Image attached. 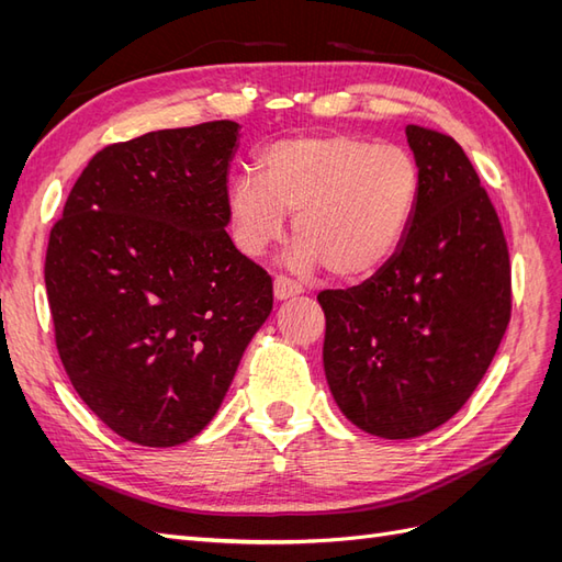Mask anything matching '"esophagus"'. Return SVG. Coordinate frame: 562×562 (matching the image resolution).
<instances>
[{
	"instance_id": "34e87169",
	"label": "esophagus",
	"mask_w": 562,
	"mask_h": 562,
	"mask_svg": "<svg viewBox=\"0 0 562 562\" xmlns=\"http://www.w3.org/2000/svg\"><path fill=\"white\" fill-rule=\"evenodd\" d=\"M302 291H304V285L293 281V279H288V277H277L274 279V297L277 300H288L293 295H300Z\"/></svg>"
}]
</instances>
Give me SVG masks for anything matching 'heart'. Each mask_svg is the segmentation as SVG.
Returning a JSON list of instances; mask_svg holds the SVG:
<instances>
[{
  "instance_id": "heart-1",
  "label": "heart",
  "mask_w": 562,
  "mask_h": 562,
  "mask_svg": "<svg viewBox=\"0 0 562 562\" xmlns=\"http://www.w3.org/2000/svg\"><path fill=\"white\" fill-rule=\"evenodd\" d=\"M262 176L244 171L227 192L234 241L262 255L295 213V260L337 281L380 271L405 244L422 199L413 151L353 133H312L271 143Z\"/></svg>"
}]
</instances>
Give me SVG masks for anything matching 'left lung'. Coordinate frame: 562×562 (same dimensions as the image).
<instances>
[{
    "instance_id": "1",
    "label": "left lung",
    "mask_w": 562,
    "mask_h": 562,
    "mask_svg": "<svg viewBox=\"0 0 562 562\" xmlns=\"http://www.w3.org/2000/svg\"><path fill=\"white\" fill-rule=\"evenodd\" d=\"M422 199L401 250L375 277L323 291V368L339 411L380 438H415L462 407L512 318L499 215L464 149L411 124Z\"/></svg>"
}]
</instances>
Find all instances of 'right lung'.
Masks as SVG:
<instances>
[{"instance_id": "add662e5", "label": "right lung", "mask_w": 562, "mask_h": 562, "mask_svg": "<svg viewBox=\"0 0 562 562\" xmlns=\"http://www.w3.org/2000/svg\"><path fill=\"white\" fill-rule=\"evenodd\" d=\"M236 122L151 131L93 155L50 227L44 281L81 401L131 443L171 448L217 413L274 304L229 234Z\"/></svg>"}]
</instances>
